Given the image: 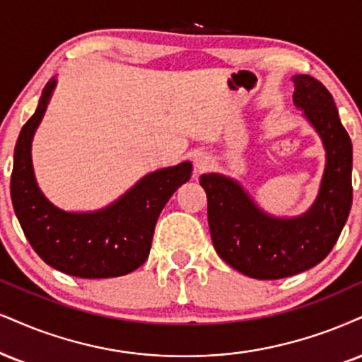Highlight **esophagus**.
Segmentation results:
<instances>
[{
    "mask_svg": "<svg viewBox=\"0 0 362 362\" xmlns=\"http://www.w3.org/2000/svg\"><path fill=\"white\" fill-rule=\"evenodd\" d=\"M209 164H211V158H209L206 153H202V151H199V153L194 154V166H196V169H198V171H203V169H206Z\"/></svg>",
    "mask_w": 362,
    "mask_h": 362,
    "instance_id": "obj_1",
    "label": "esophagus"
}]
</instances>
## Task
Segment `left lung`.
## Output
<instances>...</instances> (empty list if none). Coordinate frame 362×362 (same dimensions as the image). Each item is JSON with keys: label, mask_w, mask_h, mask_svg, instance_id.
<instances>
[{"label": "left lung", "mask_w": 362, "mask_h": 362, "mask_svg": "<svg viewBox=\"0 0 362 362\" xmlns=\"http://www.w3.org/2000/svg\"><path fill=\"white\" fill-rule=\"evenodd\" d=\"M293 104L319 134L325 168L317 198L305 213L280 218L255 203L238 181L202 174L213 247L223 260L258 280L300 274L329 255L352 204V144L331 92L310 75H293Z\"/></svg>", "instance_id": "1"}]
</instances>
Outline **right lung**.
Segmentation results:
<instances>
[{
	"label": "right lung",
	"mask_w": 362,
	"mask_h": 362,
	"mask_svg": "<svg viewBox=\"0 0 362 362\" xmlns=\"http://www.w3.org/2000/svg\"><path fill=\"white\" fill-rule=\"evenodd\" d=\"M57 78L48 80L35 114L18 136L13 158L11 202L23 233L45 263L80 279L131 274L149 257L156 221L174 191L191 177L189 160L146 174L109 206L65 211L38 188L31 142Z\"/></svg>",
	"instance_id": "obj_1"
}]
</instances>
